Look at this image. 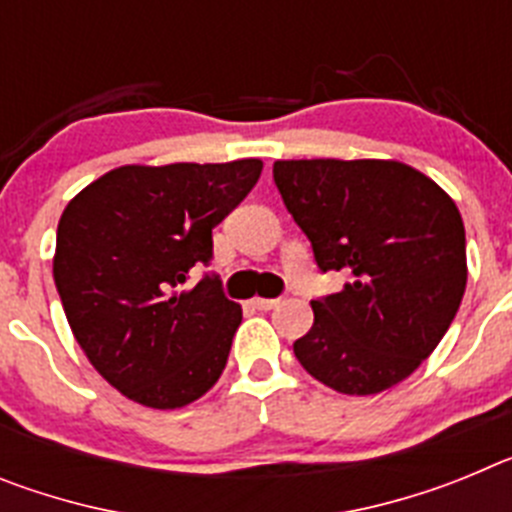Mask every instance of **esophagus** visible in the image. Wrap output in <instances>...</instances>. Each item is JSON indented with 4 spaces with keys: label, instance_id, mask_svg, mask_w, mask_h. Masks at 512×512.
<instances>
[{
    "label": "esophagus",
    "instance_id": "esophagus-1",
    "mask_svg": "<svg viewBox=\"0 0 512 512\" xmlns=\"http://www.w3.org/2000/svg\"><path fill=\"white\" fill-rule=\"evenodd\" d=\"M279 297H256V300H251V305L256 307V310H271V307L279 305Z\"/></svg>",
    "mask_w": 512,
    "mask_h": 512
}]
</instances>
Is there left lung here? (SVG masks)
Here are the masks:
<instances>
[{"instance_id": "obj_1", "label": "left lung", "mask_w": 512, "mask_h": 512, "mask_svg": "<svg viewBox=\"0 0 512 512\" xmlns=\"http://www.w3.org/2000/svg\"><path fill=\"white\" fill-rule=\"evenodd\" d=\"M284 207L320 271H343L312 300L295 341L305 372L343 395H377L418 369L449 330L467 287V238L454 200L400 161H277Z\"/></svg>"}]
</instances>
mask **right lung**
Instances as JSON below:
<instances>
[{"label": "right lung", "mask_w": 512, "mask_h": 512, "mask_svg": "<svg viewBox=\"0 0 512 512\" xmlns=\"http://www.w3.org/2000/svg\"><path fill=\"white\" fill-rule=\"evenodd\" d=\"M259 158L120 166L81 189L56 233L53 279L74 338L107 382L146 408H184L228 364L241 305L207 271L212 228L259 182Z\"/></svg>", "instance_id": "1"}]
</instances>
